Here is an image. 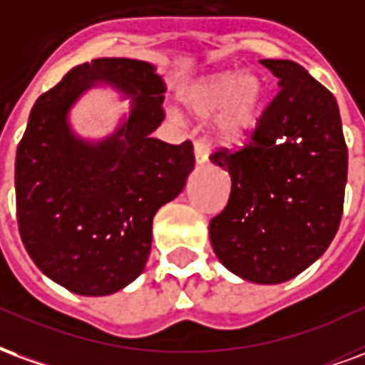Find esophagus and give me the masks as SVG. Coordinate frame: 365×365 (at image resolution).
I'll return each instance as SVG.
<instances>
[{
	"label": "esophagus",
	"mask_w": 365,
	"mask_h": 365,
	"mask_svg": "<svg viewBox=\"0 0 365 365\" xmlns=\"http://www.w3.org/2000/svg\"><path fill=\"white\" fill-rule=\"evenodd\" d=\"M194 157H196V163L204 165L208 161V145L204 140H196L194 142Z\"/></svg>",
	"instance_id": "34e87169"
}]
</instances>
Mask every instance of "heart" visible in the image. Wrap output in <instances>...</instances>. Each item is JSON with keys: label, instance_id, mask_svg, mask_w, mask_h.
I'll list each match as a JSON object with an SVG mask.
<instances>
[{"label": "heart", "instance_id": "obj_1", "mask_svg": "<svg viewBox=\"0 0 365 365\" xmlns=\"http://www.w3.org/2000/svg\"><path fill=\"white\" fill-rule=\"evenodd\" d=\"M260 103V85L252 77L222 73L202 81L188 95V106L196 114H212L222 108L220 128L225 138H239L251 130Z\"/></svg>", "mask_w": 365, "mask_h": 365}]
</instances>
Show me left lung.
<instances>
[{
    "label": "left lung",
    "mask_w": 365,
    "mask_h": 365,
    "mask_svg": "<svg viewBox=\"0 0 365 365\" xmlns=\"http://www.w3.org/2000/svg\"><path fill=\"white\" fill-rule=\"evenodd\" d=\"M280 89L243 148L210 161L231 194L210 222L223 267L257 284L294 278L327 251L344 208L348 148L336 98L292 60H260Z\"/></svg>",
    "instance_id": "8db88e82"
}]
</instances>
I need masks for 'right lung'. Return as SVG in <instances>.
<instances>
[{"label": "right lung", "instance_id": "right-lung-1", "mask_svg": "<svg viewBox=\"0 0 365 365\" xmlns=\"http://www.w3.org/2000/svg\"><path fill=\"white\" fill-rule=\"evenodd\" d=\"M98 81L132 96L133 110L116 135L89 144L71 134L67 110ZM163 93L151 63L98 58L68 71L31 110L15 157L19 233L34 264L73 294H114L143 272L153 215L192 171V143L151 138Z\"/></svg>", "mask_w": 365, "mask_h": 365}]
</instances>
